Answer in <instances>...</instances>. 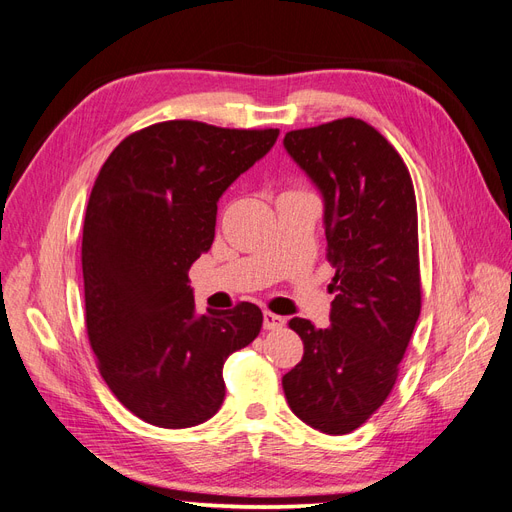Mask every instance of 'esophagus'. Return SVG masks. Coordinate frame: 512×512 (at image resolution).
I'll list each match as a JSON object with an SVG mask.
<instances>
[{
	"instance_id": "34e87169",
	"label": "esophagus",
	"mask_w": 512,
	"mask_h": 512,
	"mask_svg": "<svg viewBox=\"0 0 512 512\" xmlns=\"http://www.w3.org/2000/svg\"><path fill=\"white\" fill-rule=\"evenodd\" d=\"M283 325H285L283 317L274 315V312H270V310L263 312V329H280Z\"/></svg>"
}]
</instances>
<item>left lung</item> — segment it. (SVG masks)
<instances>
[{"mask_svg":"<svg viewBox=\"0 0 512 512\" xmlns=\"http://www.w3.org/2000/svg\"><path fill=\"white\" fill-rule=\"evenodd\" d=\"M289 157L323 197L336 268L329 325L293 317L304 357L283 376L289 408L323 434H349L391 393L421 312L417 200L398 151L361 119L289 131Z\"/></svg>","mask_w":512,"mask_h":512,"instance_id":"1","label":"left lung"}]
</instances>
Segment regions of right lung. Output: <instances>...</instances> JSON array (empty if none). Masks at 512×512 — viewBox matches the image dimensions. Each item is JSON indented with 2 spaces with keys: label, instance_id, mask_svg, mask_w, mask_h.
<instances>
[{
  "label": "right lung",
  "instance_id": "obj_1",
  "mask_svg": "<svg viewBox=\"0 0 512 512\" xmlns=\"http://www.w3.org/2000/svg\"><path fill=\"white\" fill-rule=\"evenodd\" d=\"M276 138L157 123L127 136L95 180L82 227L87 334L106 385L146 423L208 421L225 398V359L259 334V306L197 315L187 283L214 240L219 197Z\"/></svg>",
  "mask_w": 512,
  "mask_h": 512
}]
</instances>
